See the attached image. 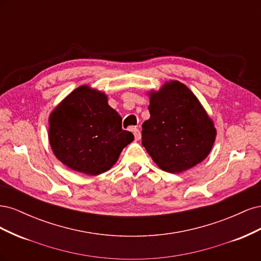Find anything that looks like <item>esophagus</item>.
I'll return each mask as SVG.
<instances>
[{"mask_svg":"<svg viewBox=\"0 0 261 261\" xmlns=\"http://www.w3.org/2000/svg\"><path fill=\"white\" fill-rule=\"evenodd\" d=\"M132 132L134 134V137H135V140H139L141 135H140V132L138 128H132Z\"/></svg>","mask_w":261,"mask_h":261,"instance_id":"esophagus-1","label":"esophagus"}]
</instances>
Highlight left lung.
<instances>
[{
    "mask_svg": "<svg viewBox=\"0 0 261 261\" xmlns=\"http://www.w3.org/2000/svg\"><path fill=\"white\" fill-rule=\"evenodd\" d=\"M149 96L150 118L143 123L141 144L158 167L180 173L206 159L217 130L195 94L171 81Z\"/></svg>",
    "mask_w": 261,
    "mask_h": 261,
    "instance_id": "left-lung-1",
    "label": "left lung"
}]
</instances>
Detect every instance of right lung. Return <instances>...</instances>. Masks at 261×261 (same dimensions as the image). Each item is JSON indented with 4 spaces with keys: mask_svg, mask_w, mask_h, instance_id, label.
Listing matches in <instances>:
<instances>
[{
    "mask_svg": "<svg viewBox=\"0 0 261 261\" xmlns=\"http://www.w3.org/2000/svg\"><path fill=\"white\" fill-rule=\"evenodd\" d=\"M134 140L105 92L84 85L62 100L49 117L54 155L70 170L98 175L111 169Z\"/></svg>",
    "mask_w": 261,
    "mask_h": 261,
    "instance_id": "add662e5",
    "label": "right lung"
}]
</instances>
